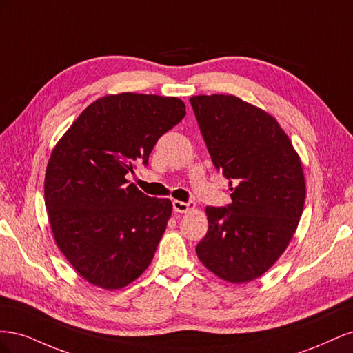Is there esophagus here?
Returning a JSON list of instances; mask_svg holds the SVG:
<instances>
[{
  "mask_svg": "<svg viewBox=\"0 0 353 353\" xmlns=\"http://www.w3.org/2000/svg\"><path fill=\"white\" fill-rule=\"evenodd\" d=\"M174 210L175 212H178V213H185V212H188V210H191V209H194V203L193 201H179V200H174Z\"/></svg>",
  "mask_w": 353,
  "mask_h": 353,
  "instance_id": "esophagus-1",
  "label": "esophagus"
}]
</instances>
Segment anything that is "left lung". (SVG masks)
I'll return each mask as SVG.
<instances>
[{
  "label": "left lung",
  "mask_w": 353,
  "mask_h": 353,
  "mask_svg": "<svg viewBox=\"0 0 353 353\" xmlns=\"http://www.w3.org/2000/svg\"><path fill=\"white\" fill-rule=\"evenodd\" d=\"M215 168L232 201L208 206L196 245L201 263L230 283L258 279L290 243L305 205V178L292 141L271 114L234 95L190 99Z\"/></svg>",
  "instance_id": "obj_1"
}]
</instances>
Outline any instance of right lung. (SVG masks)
<instances>
[{
  "instance_id": "add662e5",
  "label": "right lung",
  "mask_w": 353,
  "mask_h": 353,
  "mask_svg": "<svg viewBox=\"0 0 353 353\" xmlns=\"http://www.w3.org/2000/svg\"><path fill=\"white\" fill-rule=\"evenodd\" d=\"M185 116L176 97L123 92L90 104L51 153L46 208L59 249L88 283L122 288L150 265L172 213L126 174Z\"/></svg>"
}]
</instances>
